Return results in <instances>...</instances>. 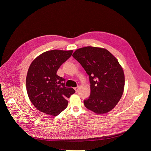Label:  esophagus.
Masks as SVG:
<instances>
[{
    "mask_svg": "<svg viewBox=\"0 0 151 151\" xmlns=\"http://www.w3.org/2000/svg\"><path fill=\"white\" fill-rule=\"evenodd\" d=\"M74 90H75V91L77 92L78 91V87H75V88H74Z\"/></svg>",
    "mask_w": 151,
    "mask_h": 151,
    "instance_id": "esophagus-1",
    "label": "esophagus"
}]
</instances>
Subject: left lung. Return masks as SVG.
Segmentation results:
<instances>
[{"label": "left lung", "mask_w": 151, "mask_h": 151, "mask_svg": "<svg viewBox=\"0 0 151 151\" xmlns=\"http://www.w3.org/2000/svg\"><path fill=\"white\" fill-rule=\"evenodd\" d=\"M73 56L89 76L91 92L85 106L96 114L110 112L124 93V75L118 60L107 49L93 46L76 49Z\"/></svg>", "instance_id": "obj_1"}]
</instances>
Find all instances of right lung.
Wrapping results in <instances>:
<instances>
[{
    "label": "right lung",
    "instance_id": "1",
    "mask_svg": "<svg viewBox=\"0 0 151 151\" xmlns=\"http://www.w3.org/2000/svg\"><path fill=\"white\" fill-rule=\"evenodd\" d=\"M73 52V50L47 51L30 64L26 78L27 95L40 112L55 116L59 114L68 106L66 99L75 92L73 88L65 87V80L56 74Z\"/></svg>",
    "mask_w": 151,
    "mask_h": 151
}]
</instances>
